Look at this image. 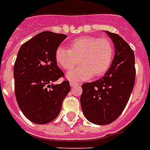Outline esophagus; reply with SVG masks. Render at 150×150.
<instances>
[{
    "label": "esophagus",
    "mask_w": 150,
    "mask_h": 150,
    "mask_svg": "<svg viewBox=\"0 0 150 150\" xmlns=\"http://www.w3.org/2000/svg\"><path fill=\"white\" fill-rule=\"evenodd\" d=\"M79 83L77 82H74V81H71L70 82V85L71 87L75 86H77V85H79Z\"/></svg>",
    "instance_id": "esophagus-1"
}]
</instances>
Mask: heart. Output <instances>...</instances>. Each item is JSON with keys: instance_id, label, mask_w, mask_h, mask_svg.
<instances>
[{"instance_id": "b5f03b06", "label": "heart", "mask_w": 150, "mask_h": 150, "mask_svg": "<svg viewBox=\"0 0 150 150\" xmlns=\"http://www.w3.org/2000/svg\"><path fill=\"white\" fill-rule=\"evenodd\" d=\"M114 58V46L109 39L82 36L70 44L69 50L59 47L56 50L57 63L66 71L80 64L77 69L68 73L71 81H81L92 76L100 77L107 72Z\"/></svg>"}]
</instances>
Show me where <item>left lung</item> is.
I'll return each instance as SVG.
<instances>
[{
	"mask_svg": "<svg viewBox=\"0 0 150 150\" xmlns=\"http://www.w3.org/2000/svg\"><path fill=\"white\" fill-rule=\"evenodd\" d=\"M107 33L115 47L111 66L103 78L82 84L80 98L87 120L99 125H109L121 115L130 98L136 74L130 46L117 34Z\"/></svg>",
	"mask_w": 150,
	"mask_h": 150,
	"instance_id": "1",
	"label": "left lung"
}]
</instances>
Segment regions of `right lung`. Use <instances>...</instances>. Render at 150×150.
Segmentation results:
<instances>
[{
    "mask_svg": "<svg viewBox=\"0 0 150 150\" xmlns=\"http://www.w3.org/2000/svg\"><path fill=\"white\" fill-rule=\"evenodd\" d=\"M66 37L62 33L42 32L18 50L14 65L15 97L23 114L33 123L54 121L71 90L68 80L53 84L64 76L57 66L55 53Z\"/></svg>",
    "mask_w": 150,
    "mask_h": 150,
    "instance_id": "add662e5",
    "label": "right lung"
}]
</instances>
